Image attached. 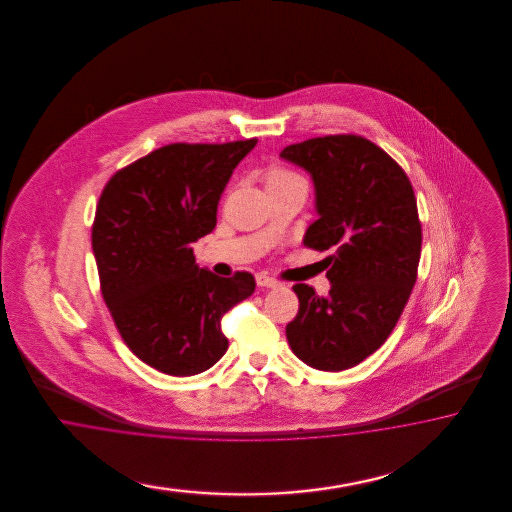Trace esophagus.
Returning a JSON list of instances; mask_svg holds the SVG:
<instances>
[{
	"instance_id": "esophagus-1",
	"label": "esophagus",
	"mask_w": 512,
	"mask_h": 512,
	"mask_svg": "<svg viewBox=\"0 0 512 512\" xmlns=\"http://www.w3.org/2000/svg\"><path fill=\"white\" fill-rule=\"evenodd\" d=\"M257 285H259V287H264V289H276V287H279L281 283L276 281V279L264 276V274H259V276H257Z\"/></svg>"
}]
</instances>
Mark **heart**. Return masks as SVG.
<instances>
[{
    "label": "heart",
    "mask_w": 512,
    "mask_h": 512,
    "mask_svg": "<svg viewBox=\"0 0 512 512\" xmlns=\"http://www.w3.org/2000/svg\"><path fill=\"white\" fill-rule=\"evenodd\" d=\"M296 178L295 174L291 172L283 171V169H272L268 172V178H266V184H281V182H287V180H293Z\"/></svg>",
    "instance_id": "heart-1"
}]
</instances>
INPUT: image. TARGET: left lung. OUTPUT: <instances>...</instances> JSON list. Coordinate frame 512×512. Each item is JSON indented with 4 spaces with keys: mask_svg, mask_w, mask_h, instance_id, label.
Here are the masks:
<instances>
[{
    "mask_svg": "<svg viewBox=\"0 0 512 512\" xmlns=\"http://www.w3.org/2000/svg\"><path fill=\"white\" fill-rule=\"evenodd\" d=\"M281 159L310 174L317 219L304 246L332 249L328 295L293 287L300 308L285 328L304 364L341 372L375 353L398 323L417 281V201L402 167L357 135H330L287 146Z\"/></svg>",
    "mask_w": 512,
    "mask_h": 512,
    "instance_id": "left-lung-1",
    "label": "left lung"
}]
</instances>
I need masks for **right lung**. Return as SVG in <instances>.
Returning <instances> with one entry per match:
<instances>
[{
    "mask_svg": "<svg viewBox=\"0 0 512 512\" xmlns=\"http://www.w3.org/2000/svg\"><path fill=\"white\" fill-rule=\"evenodd\" d=\"M255 144H169L101 193L92 229L101 293L127 347L159 372L212 368L229 349L223 313L255 291L248 272L219 278L191 249L214 231L221 193Z\"/></svg>",
    "mask_w": 512,
    "mask_h": 512,
    "instance_id": "1",
    "label": "right lung"
}]
</instances>
